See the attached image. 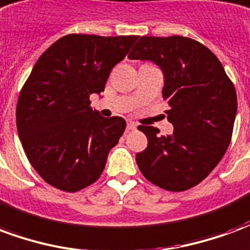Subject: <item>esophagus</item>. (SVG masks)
<instances>
[{"instance_id":"esophagus-1","label":"esophagus","mask_w":250,"mask_h":250,"mask_svg":"<svg viewBox=\"0 0 250 250\" xmlns=\"http://www.w3.org/2000/svg\"><path fill=\"white\" fill-rule=\"evenodd\" d=\"M127 128H128V130H135V128H136L135 122H132V120H128V122H127Z\"/></svg>"}]
</instances>
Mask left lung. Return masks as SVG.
I'll return each instance as SVG.
<instances>
[{"mask_svg": "<svg viewBox=\"0 0 250 250\" xmlns=\"http://www.w3.org/2000/svg\"><path fill=\"white\" fill-rule=\"evenodd\" d=\"M150 60L165 75L162 96L173 135L139 125L147 148L136 154L138 167L155 186L185 191L209 175L225 155L237 112V93L224 66L209 48L184 37L142 36L128 55Z\"/></svg>", "mask_w": 250, "mask_h": 250, "instance_id": "obj_1", "label": "left lung"}]
</instances>
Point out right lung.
<instances>
[{"mask_svg": "<svg viewBox=\"0 0 250 250\" xmlns=\"http://www.w3.org/2000/svg\"><path fill=\"white\" fill-rule=\"evenodd\" d=\"M136 40L72 33L37 60L20 92L16 123L28 161L46 184L75 193L102 175L125 120L100 116L89 96L103 92Z\"/></svg>", "mask_w": 250, "mask_h": 250, "instance_id": "obj_1", "label": "right lung"}]
</instances>
